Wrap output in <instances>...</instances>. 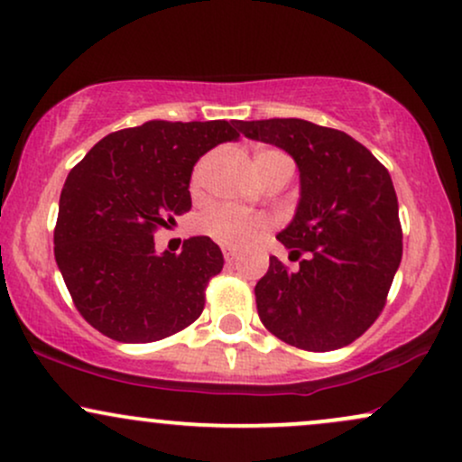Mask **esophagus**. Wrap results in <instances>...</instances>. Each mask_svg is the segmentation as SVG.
Masks as SVG:
<instances>
[{
  "label": "esophagus",
  "instance_id": "34e87169",
  "mask_svg": "<svg viewBox=\"0 0 462 462\" xmlns=\"http://www.w3.org/2000/svg\"><path fill=\"white\" fill-rule=\"evenodd\" d=\"M224 258H226L227 264H235V263L238 261V254L235 252V249L226 247V249H224Z\"/></svg>",
  "mask_w": 462,
  "mask_h": 462
}]
</instances>
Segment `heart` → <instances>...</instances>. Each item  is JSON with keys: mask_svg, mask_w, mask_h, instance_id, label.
<instances>
[{"mask_svg": "<svg viewBox=\"0 0 462 462\" xmlns=\"http://www.w3.org/2000/svg\"><path fill=\"white\" fill-rule=\"evenodd\" d=\"M280 162H291L289 156L280 150H258L254 153V169H256L258 178H261L267 169H272L273 164ZM201 182H204V164H199V167L195 169L193 180H190L195 193L201 189ZM269 226L272 224H269L267 217L238 213V210L230 208V206H215V208H208L206 213H201L198 217V221H195V230H198L201 236H208L210 241L219 243V245L235 249L254 245V243L269 230Z\"/></svg>", "mask_w": 462, "mask_h": 462, "instance_id": "obj_1", "label": "heart"}]
</instances>
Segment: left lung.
<instances>
[{
  "instance_id": "8db88e82",
  "label": "left lung",
  "mask_w": 462,
  "mask_h": 462,
  "mask_svg": "<svg viewBox=\"0 0 462 462\" xmlns=\"http://www.w3.org/2000/svg\"><path fill=\"white\" fill-rule=\"evenodd\" d=\"M247 139L289 152L300 167L295 219L278 235L300 272L269 258L256 309L269 332L306 352L356 341L380 317L402 261V224L389 171L341 130L304 119L238 121Z\"/></svg>"
}]
</instances>
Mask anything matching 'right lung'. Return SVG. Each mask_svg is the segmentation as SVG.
Here are the masks:
<instances>
[{
    "label": "right lung",
    "instance_id": "1",
    "mask_svg": "<svg viewBox=\"0 0 462 462\" xmlns=\"http://www.w3.org/2000/svg\"><path fill=\"white\" fill-rule=\"evenodd\" d=\"M238 121H147L104 136L67 176L54 256L73 304L95 330L121 343H152L190 326L206 286L224 269L208 236L182 252L153 249V232L190 210L195 162L236 141Z\"/></svg>",
    "mask_w": 462,
    "mask_h": 462
}]
</instances>
